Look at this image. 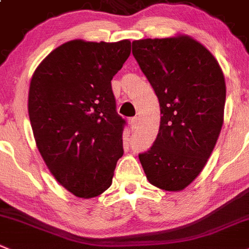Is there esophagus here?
<instances>
[{
  "label": "esophagus",
  "mask_w": 249,
  "mask_h": 249,
  "mask_svg": "<svg viewBox=\"0 0 249 249\" xmlns=\"http://www.w3.org/2000/svg\"><path fill=\"white\" fill-rule=\"evenodd\" d=\"M138 123H139V118L137 117H132L131 120H129V124H131V128L132 131H136L137 128H138Z\"/></svg>",
  "instance_id": "obj_1"
}]
</instances>
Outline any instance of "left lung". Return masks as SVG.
<instances>
[{
    "mask_svg": "<svg viewBox=\"0 0 249 249\" xmlns=\"http://www.w3.org/2000/svg\"><path fill=\"white\" fill-rule=\"evenodd\" d=\"M132 53L160 104L155 142L139 154L146 178L170 192L202 172L224 123L226 85L219 62L188 35L132 42Z\"/></svg>",
    "mask_w": 249,
    "mask_h": 249,
    "instance_id": "8db88e82",
    "label": "left lung"
}]
</instances>
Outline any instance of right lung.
<instances>
[{"label":"right lung","mask_w":249,"mask_h":249,"mask_svg":"<svg viewBox=\"0 0 249 249\" xmlns=\"http://www.w3.org/2000/svg\"><path fill=\"white\" fill-rule=\"evenodd\" d=\"M129 53V40H72L32 77L28 112L36 146L52 176L75 197L105 192L123 155L126 121L116 112L111 80Z\"/></svg>","instance_id":"1"}]
</instances>
